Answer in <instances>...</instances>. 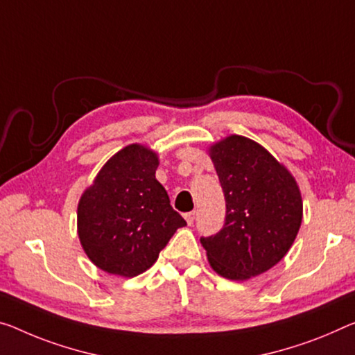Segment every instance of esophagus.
<instances>
[{"instance_id":"1","label":"esophagus","mask_w":355,"mask_h":355,"mask_svg":"<svg viewBox=\"0 0 355 355\" xmlns=\"http://www.w3.org/2000/svg\"><path fill=\"white\" fill-rule=\"evenodd\" d=\"M184 219L189 223V225H192L195 220V212H187V214H184Z\"/></svg>"}]
</instances>
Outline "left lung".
Here are the masks:
<instances>
[{
	"mask_svg": "<svg viewBox=\"0 0 355 355\" xmlns=\"http://www.w3.org/2000/svg\"><path fill=\"white\" fill-rule=\"evenodd\" d=\"M208 152L227 216L222 230L200 243L217 275L248 281L272 268L292 248L303 219L302 192L286 165L246 136H225Z\"/></svg>",
	"mask_w": 355,
	"mask_h": 355,
	"instance_id": "8db88e82",
	"label": "left lung"
}]
</instances>
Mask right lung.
<instances>
[{
	"label": "right lung",
	"mask_w": 355,
	"mask_h": 355,
	"mask_svg": "<svg viewBox=\"0 0 355 355\" xmlns=\"http://www.w3.org/2000/svg\"><path fill=\"white\" fill-rule=\"evenodd\" d=\"M159 163L149 146H125L80 195V246L109 275L135 277L149 270L178 228L187 225L155 179Z\"/></svg>",
	"instance_id": "1"
}]
</instances>
